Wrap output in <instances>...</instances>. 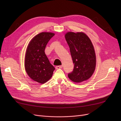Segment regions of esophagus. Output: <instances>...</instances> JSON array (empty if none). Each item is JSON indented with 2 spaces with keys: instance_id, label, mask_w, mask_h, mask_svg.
Listing matches in <instances>:
<instances>
[{
  "instance_id": "1",
  "label": "esophagus",
  "mask_w": 121,
  "mask_h": 121,
  "mask_svg": "<svg viewBox=\"0 0 121 121\" xmlns=\"http://www.w3.org/2000/svg\"><path fill=\"white\" fill-rule=\"evenodd\" d=\"M63 66H57L55 67V69H61L62 68Z\"/></svg>"
}]
</instances>
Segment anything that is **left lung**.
Listing matches in <instances>:
<instances>
[{"label": "left lung", "mask_w": 121, "mask_h": 121, "mask_svg": "<svg viewBox=\"0 0 121 121\" xmlns=\"http://www.w3.org/2000/svg\"><path fill=\"white\" fill-rule=\"evenodd\" d=\"M72 57L74 68L68 77L74 82L89 78L94 72L96 58L93 44L84 33L69 32L65 35Z\"/></svg>", "instance_id": "1"}]
</instances>
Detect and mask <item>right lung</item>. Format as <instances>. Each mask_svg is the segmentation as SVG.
<instances>
[{"mask_svg":"<svg viewBox=\"0 0 121 121\" xmlns=\"http://www.w3.org/2000/svg\"><path fill=\"white\" fill-rule=\"evenodd\" d=\"M54 34L42 32L34 37L27 47L25 57V69L29 77L43 84L52 77L55 68L44 52L48 43Z\"/></svg>","mask_w":121,"mask_h":121,"instance_id":"add662e5","label":"right lung"}]
</instances>
